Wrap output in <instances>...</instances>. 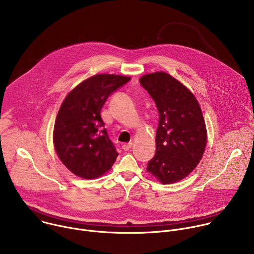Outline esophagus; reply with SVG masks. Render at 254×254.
Segmentation results:
<instances>
[{
	"label": "esophagus",
	"instance_id": "1",
	"mask_svg": "<svg viewBox=\"0 0 254 254\" xmlns=\"http://www.w3.org/2000/svg\"><path fill=\"white\" fill-rule=\"evenodd\" d=\"M132 146H133V143L132 142H127V143H124L123 144V150L124 151H128L130 148H132Z\"/></svg>",
	"mask_w": 254,
	"mask_h": 254
}]
</instances>
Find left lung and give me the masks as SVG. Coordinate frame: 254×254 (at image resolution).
Returning <instances> with one entry per match:
<instances>
[{"mask_svg":"<svg viewBox=\"0 0 254 254\" xmlns=\"http://www.w3.org/2000/svg\"><path fill=\"white\" fill-rule=\"evenodd\" d=\"M139 83L159 111L156 154L147 172L164 185L179 182L197 167L205 152L207 129L200 104L188 87L167 72L144 74Z\"/></svg>","mask_w":254,"mask_h":254,"instance_id":"1","label":"left lung"}]
</instances>
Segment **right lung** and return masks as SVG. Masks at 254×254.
Segmentation results:
<instances>
[{
  "label": "right lung",
  "mask_w": 254,
  "mask_h": 254,
  "mask_svg": "<svg viewBox=\"0 0 254 254\" xmlns=\"http://www.w3.org/2000/svg\"><path fill=\"white\" fill-rule=\"evenodd\" d=\"M130 80L118 74H96L72 89L55 120L53 142L62 164L82 179L110 171L119 154L103 128L101 108L115 90Z\"/></svg>",
  "instance_id": "obj_1"
}]
</instances>
